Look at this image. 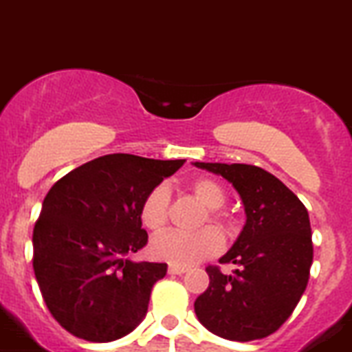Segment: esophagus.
Listing matches in <instances>:
<instances>
[{
    "instance_id": "1",
    "label": "esophagus",
    "mask_w": 352,
    "mask_h": 352,
    "mask_svg": "<svg viewBox=\"0 0 352 352\" xmlns=\"http://www.w3.org/2000/svg\"><path fill=\"white\" fill-rule=\"evenodd\" d=\"M188 272V268H184V267H177V265H170L168 267V274L170 275H182Z\"/></svg>"
}]
</instances>
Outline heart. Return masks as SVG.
I'll return each mask as SVG.
<instances>
[{"instance_id":"heart-1","label":"heart","mask_w":352,"mask_h":352,"mask_svg":"<svg viewBox=\"0 0 352 352\" xmlns=\"http://www.w3.org/2000/svg\"><path fill=\"white\" fill-rule=\"evenodd\" d=\"M189 191L192 192L199 204L205 205V214L201 215L199 224H207L208 221L220 230L223 235L233 233V221L230 214L223 210L226 204L228 192L223 184L208 177H199L189 184ZM170 214V195L163 186L151 189L142 199L140 221L144 228L153 233H160L168 224ZM217 229V230H218ZM214 228H201L195 233H179L168 231L156 236L151 242V254L160 261H166L177 267H189L195 263L212 258L221 251L223 236Z\"/></svg>"}]
</instances>
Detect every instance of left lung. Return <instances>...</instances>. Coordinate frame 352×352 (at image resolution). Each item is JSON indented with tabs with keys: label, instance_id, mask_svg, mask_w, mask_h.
Instances as JSON below:
<instances>
[{
	"label": "left lung",
	"instance_id": "obj_1",
	"mask_svg": "<svg viewBox=\"0 0 352 352\" xmlns=\"http://www.w3.org/2000/svg\"><path fill=\"white\" fill-rule=\"evenodd\" d=\"M195 166L233 184L247 215L236 242L219 259L235 265L233 274L207 267L210 283L195 302L198 321L228 340L268 337L293 314L309 283L314 256L309 212L259 166L198 161Z\"/></svg>",
	"mask_w": 352,
	"mask_h": 352
}]
</instances>
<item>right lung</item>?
<instances>
[{"label": "right lung", "mask_w": 352, "mask_h": 352, "mask_svg": "<svg viewBox=\"0 0 352 352\" xmlns=\"http://www.w3.org/2000/svg\"><path fill=\"white\" fill-rule=\"evenodd\" d=\"M184 161L109 154L72 170L47 192L33 230V268L47 309L66 331L112 342L145 318L168 265L128 258L148 239L140 205Z\"/></svg>", "instance_id": "right-lung-1"}]
</instances>
